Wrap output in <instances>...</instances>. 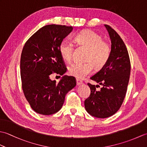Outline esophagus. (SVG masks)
Returning <instances> with one entry per match:
<instances>
[{
    "label": "esophagus",
    "mask_w": 147,
    "mask_h": 147,
    "mask_svg": "<svg viewBox=\"0 0 147 147\" xmlns=\"http://www.w3.org/2000/svg\"><path fill=\"white\" fill-rule=\"evenodd\" d=\"M83 84V82L82 81H81V80H76V85H77V86H80V85H82Z\"/></svg>",
    "instance_id": "34e87169"
}]
</instances>
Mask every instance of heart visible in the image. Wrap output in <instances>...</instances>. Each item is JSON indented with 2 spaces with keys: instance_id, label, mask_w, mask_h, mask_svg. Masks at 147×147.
<instances>
[{
  "instance_id": "obj_1",
  "label": "heart",
  "mask_w": 147,
  "mask_h": 147,
  "mask_svg": "<svg viewBox=\"0 0 147 147\" xmlns=\"http://www.w3.org/2000/svg\"><path fill=\"white\" fill-rule=\"evenodd\" d=\"M76 45L88 49L86 63L73 62L69 65L68 72L71 76L83 79L91 74L94 70V64L100 68L105 64L111 55V47L107 42L103 41L102 37L92 30H85L74 36ZM59 53L65 61L72 59L74 45L67 40H63L59 45Z\"/></svg>"
}]
</instances>
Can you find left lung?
<instances>
[{"label": "left lung", "mask_w": 147, "mask_h": 147, "mask_svg": "<svg viewBox=\"0 0 147 147\" xmlns=\"http://www.w3.org/2000/svg\"><path fill=\"white\" fill-rule=\"evenodd\" d=\"M111 40V55L107 62L90 78L98 85L88 83L91 93L85 101L88 114L98 118H106L116 112L123 104L128 85L131 64L128 52L123 40L111 26L105 24Z\"/></svg>", "instance_id": "1"}]
</instances>
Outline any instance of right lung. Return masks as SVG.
<instances>
[{"instance_id":"obj_1","label":"right lung","mask_w":147,"mask_h":147,"mask_svg":"<svg viewBox=\"0 0 147 147\" xmlns=\"http://www.w3.org/2000/svg\"><path fill=\"white\" fill-rule=\"evenodd\" d=\"M72 26L49 24L28 40L21 56L20 69L24 96L34 111L51 115L62 108L65 96L75 87L74 78L64 75L59 83L49 78L54 72H66L59 45L73 31Z\"/></svg>"}]
</instances>
